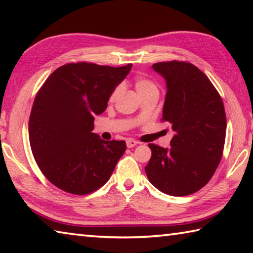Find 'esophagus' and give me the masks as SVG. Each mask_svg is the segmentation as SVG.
<instances>
[{
  "instance_id": "1",
  "label": "esophagus",
  "mask_w": 253,
  "mask_h": 253,
  "mask_svg": "<svg viewBox=\"0 0 253 253\" xmlns=\"http://www.w3.org/2000/svg\"><path fill=\"white\" fill-rule=\"evenodd\" d=\"M126 144H127V147H128V148H132V147H135L136 145L138 144V143H137L135 139H132V138H128V139L126 140Z\"/></svg>"
}]
</instances>
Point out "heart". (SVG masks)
Listing matches in <instances>:
<instances>
[{
  "label": "heart",
  "instance_id": "obj_1",
  "mask_svg": "<svg viewBox=\"0 0 253 253\" xmlns=\"http://www.w3.org/2000/svg\"><path fill=\"white\" fill-rule=\"evenodd\" d=\"M134 85L137 93H138L139 97L148 95V93H154V92H158V85L155 83V81L152 80L151 78L145 76H137L134 79ZM122 88L116 87L111 92V95L109 97V101H115L116 98L119 96L121 93Z\"/></svg>",
  "mask_w": 253,
  "mask_h": 253
}]
</instances>
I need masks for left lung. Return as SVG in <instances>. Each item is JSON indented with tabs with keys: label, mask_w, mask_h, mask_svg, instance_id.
<instances>
[{
	"label": "left lung",
	"mask_w": 253,
	"mask_h": 253,
	"mask_svg": "<svg viewBox=\"0 0 253 253\" xmlns=\"http://www.w3.org/2000/svg\"><path fill=\"white\" fill-rule=\"evenodd\" d=\"M153 69L166 80L162 121L172 125L175 135L169 148L148 144L152 157L145 172L163 193L193 194L207 185L221 162L226 130L223 101L208 77L190 62H157Z\"/></svg>",
	"instance_id": "8db88e82"
}]
</instances>
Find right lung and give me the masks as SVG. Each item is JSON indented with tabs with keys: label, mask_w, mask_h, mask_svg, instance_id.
Instances as JSON below:
<instances>
[{
	"label": "right lung",
	"mask_w": 253,
	"mask_h": 253,
	"mask_svg": "<svg viewBox=\"0 0 253 253\" xmlns=\"http://www.w3.org/2000/svg\"><path fill=\"white\" fill-rule=\"evenodd\" d=\"M131 66L67 63L38 91L29 119L30 146L42 174L60 190L92 193L108 181L125 153V140H102L92 129L93 117L106 110Z\"/></svg>",
	"instance_id": "1"
}]
</instances>
